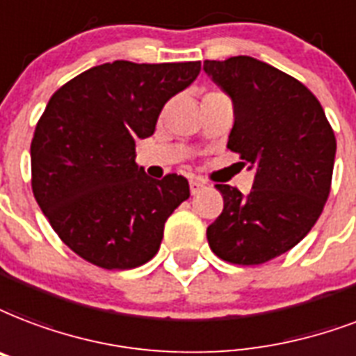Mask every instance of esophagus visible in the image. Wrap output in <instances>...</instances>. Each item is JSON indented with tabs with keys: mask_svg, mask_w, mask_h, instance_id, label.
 Instances as JSON below:
<instances>
[{
	"mask_svg": "<svg viewBox=\"0 0 356 356\" xmlns=\"http://www.w3.org/2000/svg\"><path fill=\"white\" fill-rule=\"evenodd\" d=\"M203 186H205V183L200 181V179H192V181H190V192H192V194H197Z\"/></svg>",
	"mask_w": 356,
	"mask_h": 356,
	"instance_id": "esophagus-1",
	"label": "esophagus"
}]
</instances>
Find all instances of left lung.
Wrapping results in <instances>:
<instances>
[{
	"mask_svg": "<svg viewBox=\"0 0 356 356\" xmlns=\"http://www.w3.org/2000/svg\"><path fill=\"white\" fill-rule=\"evenodd\" d=\"M203 70L233 100L227 149L256 166L248 196L216 184L224 209L207 227L209 246L224 261L261 265L300 243L323 213L334 130L305 83L259 59L205 61Z\"/></svg>",
	"mask_w": 356,
	"mask_h": 356,
	"instance_id": "8db88e82",
	"label": "left lung"
}]
</instances>
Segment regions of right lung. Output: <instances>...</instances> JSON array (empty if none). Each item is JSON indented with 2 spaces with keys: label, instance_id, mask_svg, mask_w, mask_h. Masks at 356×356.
Returning <instances> with one entry per match:
<instances>
[{
  "label": "right lung",
  "instance_id": "1",
  "mask_svg": "<svg viewBox=\"0 0 356 356\" xmlns=\"http://www.w3.org/2000/svg\"><path fill=\"white\" fill-rule=\"evenodd\" d=\"M200 61H113L81 72L51 95L31 140V188L70 250L108 270L147 263L164 224L188 200V181L147 177L136 142L162 108L196 80Z\"/></svg>",
  "mask_w": 356,
  "mask_h": 356
}]
</instances>
